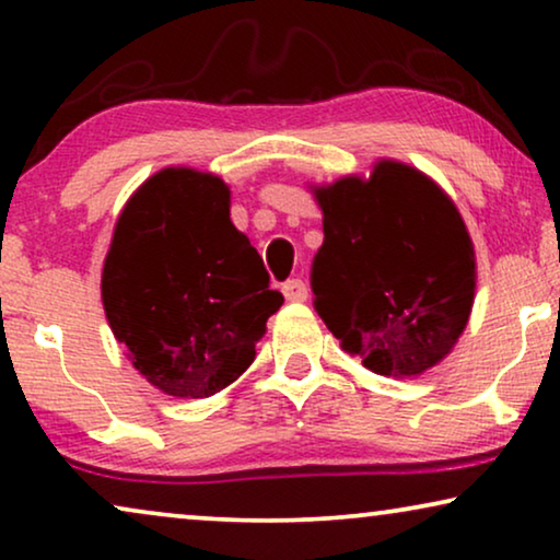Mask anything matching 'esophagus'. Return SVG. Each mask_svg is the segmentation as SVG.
<instances>
[{
  "instance_id": "obj_1",
  "label": "esophagus",
  "mask_w": 560,
  "mask_h": 560,
  "mask_svg": "<svg viewBox=\"0 0 560 560\" xmlns=\"http://www.w3.org/2000/svg\"><path fill=\"white\" fill-rule=\"evenodd\" d=\"M282 293H285L288 301H293V303L308 301V285H305V282H303L301 278L288 280L285 285H282Z\"/></svg>"
}]
</instances>
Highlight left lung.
<instances>
[{
    "label": "left lung",
    "mask_w": 560,
    "mask_h": 560,
    "mask_svg": "<svg viewBox=\"0 0 560 560\" xmlns=\"http://www.w3.org/2000/svg\"><path fill=\"white\" fill-rule=\"evenodd\" d=\"M324 244L313 308L366 370L412 377L448 354L469 320L474 247L451 198L423 173L382 160L370 180L318 188Z\"/></svg>",
    "instance_id": "8db88e82"
}]
</instances>
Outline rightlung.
<instances>
[{"label":"right lung","instance_id":"add662e5","mask_svg":"<svg viewBox=\"0 0 560 560\" xmlns=\"http://www.w3.org/2000/svg\"><path fill=\"white\" fill-rule=\"evenodd\" d=\"M106 318L148 382L209 397L255 362L282 305L247 236L229 219L224 180L165 167L129 198L102 275Z\"/></svg>","mask_w":560,"mask_h":560}]
</instances>
